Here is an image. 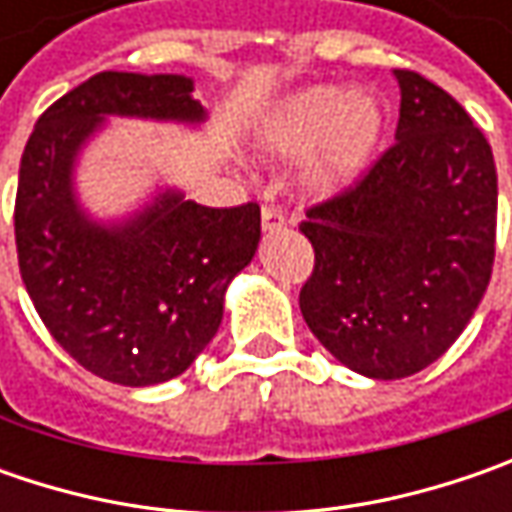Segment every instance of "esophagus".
Returning <instances> with one entry per match:
<instances>
[{
    "instance_id": "obj_1",
    "label": "esophagus",
    "mask_w": 512,
    "mask_h": 512,
    "mask_svg": "<svg viewBox=\"0 0 512 512\" xmlns=\"http://www.w3.org/2000/svg\"><path fill=\"white\" fill-rule=\"evenodd\" d=\"M287 219L282 216V210H276V207H262V230L265 233H279V230H285Z\"/></svg>"
}]
</instances>
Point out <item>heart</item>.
Segmentation results:
<instances>
[{"label":"heart","instance_id":"b5f03b06","mask_svg":"<svg viewBox=\"0 0 512 512\" xmlns=\"http://www.w3.org/2000/svg\"><path fill=\"white\" fill-rule=\"evenodd\" d=\"M390 116L379 96L344 85H310L276 99L253 125V145L270 159H299L302 187L333 199L364 179L376 162Z\"/></svg>","mask_w":512,"mask_h":512}]
</instances>
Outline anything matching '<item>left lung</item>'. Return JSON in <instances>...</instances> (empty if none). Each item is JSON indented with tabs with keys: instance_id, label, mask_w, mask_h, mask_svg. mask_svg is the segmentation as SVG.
<instances>
[{
	"instance_id": "1",
	"label": "left lung",
	"mask_w": 512,
	"mask_h": 512,
	"mask_svg": "<svg viewBox=\"0 0 512 512\" xmlns=\"http://www.w3.org/2000/svg\"><path fill=\"white\" fill-rule=\"evenodd\" d=\"M396 145L356 187L307 210L316 265L299 293L313 336L367 379L433 364L482 302L496 256V162L467 110L413 70Z\"/></svg>"
}]
</instances>
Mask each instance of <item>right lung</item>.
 Here are the masks:
<instances>
[{
  "instance_id": "add662e5",
  "label": "right lung",
  "mask_w": 512,
  "mask_h": 512,
  "mask_svg": "<svg viewBox=\"0 0 512 512\" xmlns=\"http://www.w3.org/2000/svg\"><path fill=\"white\" fill-rule=\"evenodd\" d=\"M108 116L202 125L207 110L182 73L105 70L53 102L19 165V270L39 319L76 362L113 384L150 387L185 373L216 336L262 216L253 202L205 207L165 187L119 222L93 219L73 176Z\"/></svg>"
}]
</instances>
